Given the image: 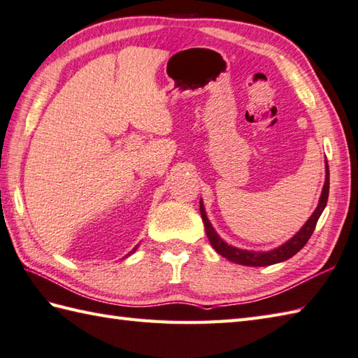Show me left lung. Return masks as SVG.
<instances>
[{
  "instance_id": "left-lung-1",
  "label": "left lung",
  "mask_w": 358,
  "mask_h": 358,
  "mask_svg": "<svg viewBox=\"0 0 358 358\" xmlns=\"http://www.w3.org/2000/svg\"><path fill=\"white\" fill-rule=\"evenodd\" d=\"M328 195H329V166H328V162H326V181H324L323 192L320 196V203H318V206L314 210V214L310 215L306 224L303 226L291 240L285 243L283 246L269 250V252H252V250H243V249H237V248L226 245V243L218 237L217 232L214 231V227L210 226L201 201H200V212H201L204 227H206L208 240L210 241L212 248H214L220 255L227 258L229 262L243 264V266H271V264L285 262V260H287V258L294 257L300 249H303V246L306 245L308 240L310 238V235H313V232L315 229L318 218H320L323 209L326 208V203H328Z\"/></svg>"
}]
</instances>
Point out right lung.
Wrapping results in <instances>:
<instances>
[{
  "label": "right lung",
  "mask_w": 358,
  "mask_h": 358,
  "mask_svg": "<svg viewBox=\"0 0 358 358\" xmlns=\"http://www.w3.org/2000/svg\"><path fill=\"white\" fill-rule=\"evenodd\" d=\"M134 250H135V249H134Z\"/></svg>",
  "instance_id": "1"
}]
</instances>
